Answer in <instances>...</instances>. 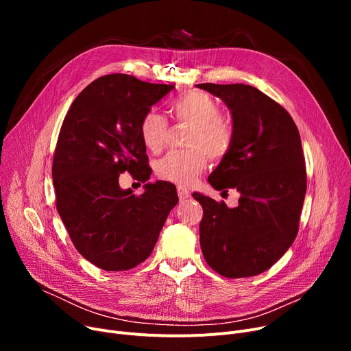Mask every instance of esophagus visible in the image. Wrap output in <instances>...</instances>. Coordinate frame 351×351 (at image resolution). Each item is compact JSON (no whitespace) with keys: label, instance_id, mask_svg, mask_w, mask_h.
<instances>
[{"label":"esophagus","instance_id":"34e87169","mask_svg":"<svg viewBox=\"0 0 351 351\" xmlns=\"http://www.w3.org/2000/svg\"><path fill=\"white\" fill-rule=\"evenodd\" d=\"M189 195H191V193H189V191H188V189H185V188H180V186L178 188V196H179V199H180V200H185L186 197H189Z\"/></svg>","mask_w":351,"mask_h":351}]
</instances>
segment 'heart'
<instances>
[{
    "label": "heart",
    "mask_w": 351,
    "mask_h": 351,
    "mask_svg": "<svg viewBox=\"0 0 351 351\" xmlns=\"http://www.w3.org/2000/svg\"><path fill=\"white\" fill-rule=\"evenodd\" d=\"M178 121L192 125L188 136V151H171L156 162L155 171L163 180L180 186H192L205 171L208 156L219 159L225 156L233 142L232 123L220 117L219 104L205 92L192 90L172 105ZM143 145L154 154H159L169 136V123L162 114L149 110L141 122Z\"/></svg>",
    "instance_id": "heart-1"
}]
</instances>
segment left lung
<instances>
[{"instance_id": "obj_1", "label": "left lung", "mask_w": 351, "mask_h": 351, "mask_svg": "<svg viewBox=\"0 0 351 351\" xmlns=\"http://www.w3.org/2000/svg\"><path fill=\"white\" fill-rule=\"evenodd\" d=\"M232 112L233 142L209 175L216 191L236 189L239 205L193 193L206 263L229 279L266 271L296 239L307 178L299 129L287 110L245 84H197Z\"/></svg>"}]
</instances>
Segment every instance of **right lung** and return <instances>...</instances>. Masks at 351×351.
Returning <instances> with one entry per match:
<instances>
[{
  "label": "right lung",
  "mask_w": 351,
  "mask_h": 351,
  "mask_svg": "<svg viewBox=\"0 0 351 351\" xmlns=\"http://www.w3.org/2000/svg\"><path fill=\"white\" fill-rule=\"evenodd\" d=\"M173 88L110 73L81 92L62 122L52 163L57 210L75 249L102 270L146 261L179 200L169 182L146 183L139 196L119 186L125 171L149 179L141 122Z\"/></svg>",
  "instance_id": "1"
}]
</instances>
